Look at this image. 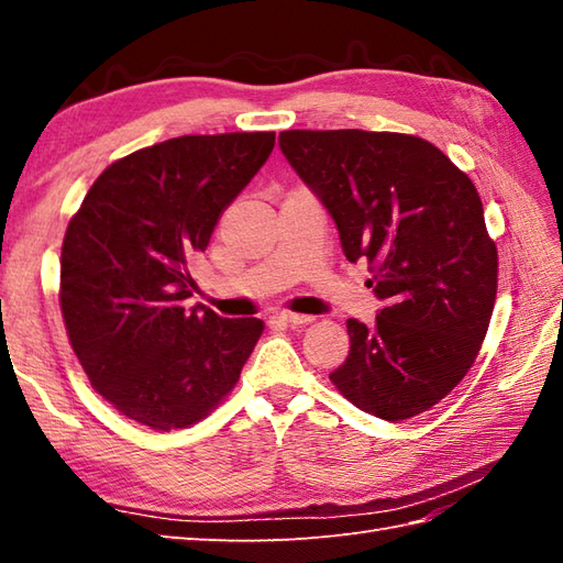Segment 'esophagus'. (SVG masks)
<instances>
[{
    "label": "esophagus",
    "instance_id": "esophagus-1",
    "mask_svg": "<svg viewBox=\"0 0 563 563\" xmlns=\"http://www.w3.org/2000/svg\"><path fill=\"white\" fill-rule=\"evenodd\" d=\"M271 319L280 321V324H288V327H302V324H309V321H312V317L295 314V312H275Z\"/></svg>",
    "mask_w": 563,
    "mask_h": 563
}]
</instances>
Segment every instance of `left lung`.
Returning a JSON list of instances; mask_svg holds the SVG:
<instances>
[{"label":"left lung","mask_w":563,"mask_h":563,"mask_svg":"<svg viewBox=\"0 0 563 563\" xmlns=\"http://www.w3.org/2000/svg\"><path fill=\"white\" fill-rule=\"evenodd\" d=\"M278 145L385 300L373 327L349 319L331 382L385 421L428 411L470 373L496 302L498 251L472 178L401 133L285 130Z\"/></svg>","instance_id":"1"}]
</instances>
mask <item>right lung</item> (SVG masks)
<instances>
[{"label":"right lung","mask_w":563,"mask_h":563,"mask_svg":"<svg viewBox=\"0 0 563 563\" xmlns=\"http://www.w3.org/2000/svg\"><path fill=\"white\" fill-rule=\"evenodd\" d=\"M275 133L184 135L113 162L69 220L59 307L91 387L154 430L188 428L236 385L261 319L186 300L190 261L256 176Z\"/></svg>","instance_id":"add662e5"}]
</instances>
